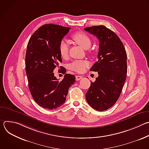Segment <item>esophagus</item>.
Masks as SVG:
<instances>
[{
    "label": "esophagus",
    "mask_w": 149,
    "mask_h": 149,
    "mask_svg": "<svg viewBox=\"0 0 149 149\" xmlns=\"http://www.w3.org/2000/svg\"><path fill=\"white\" fill-rule=\"evenodd\" d=\"M82 78V77L81 75H76L75 76V79L77 81H79Z\"/></svg>",
    "instance_id": "esophagus-1"
}]
</instances>
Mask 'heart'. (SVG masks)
<instances>
[{
	"label": "heart",
	"instance_id": "b5f03b06",
	"mask_svg": "<svg viewBox=\"0 0 149 149\" xmlns=\"http://www.w3.org/2000/svg\"><path fill=\"white\" fill-rule=\"evenodd\" d=\"M74 40L84 49L90 48L91 45V40L89 36L83 32H77L72 36ZM59 52L61 56L66 59L69 54V45L68 42L62 39L59 44ZM90 63L86 60H75L70 63V68L71 70L81 73L86 71L89 67Z\"/></svg>",
	"mask_w": 149,
	"mask_h": 149
}]
</instances>
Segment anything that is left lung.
Segmentation results:
<instances>
[{"label": "left lung", "instance_id": "left-lung-1", "mask_svg": "<svg viewBox=\"0 0 149 149\" xmlns=\"http://www.w3.org/2000/svg\"><path fill=\"white\" fill-rule=\"evenodd\" d=\"M99 40L98 61L91 71L98 77L91 83L86 97L95 110L102 111L111 108L118 99L124 84L127 72V54L123 42L111 30L105 26L84 28Z\"/></svg>", "mask_w": 149, "mask_h": 149}]
</instances>
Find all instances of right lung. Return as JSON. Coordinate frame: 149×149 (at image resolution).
Here are the masks:
<instances>
[{
    "instance_id": "right-lung-1",
    "label": "right lung",
    "mask_w": 149,
    "mask_h": 149,
    "mask_svg": "<svg viewBox=\"0 0 149 149\" xmlns=\"http://www.w3.org/2000/svg\"><path fill=\"white\" fill-rule=\"evenodd\" d=\"M70 29L44 25L33 33L27 45L25 69L29 89L35 101L46 109H56L63 104L69 88L75 81V77L66 74L62 67L60 68L65 75L61 81L53 72L62 62L59 44Z\"/></svg>"
}]
</instances>
